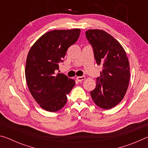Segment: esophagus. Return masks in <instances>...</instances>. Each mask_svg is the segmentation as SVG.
<instances>
[{"label":"esophagus","mask_w":148,"mask_h":148,"mask_svg":"<svg viewBox=\"0 0 148 148\" xmlns=\"http://www.w3.org/2000/svg\"><path fill=\"white\" fill-rule=\"evenodd\" d=\"M85 78H86V77L85 76H78V77H76V80L79 82H81L82 81L84 80Z\"/></svg>","instance_id":"1"}]
</instances>
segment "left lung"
I'll use <instances>...</instances> for the list:
<instances>
[{"instance_id":"1","label":"left lung","mask_w":148,"mask_h":148,"mask_svg":"<svg viewBox=\"0 0 148 148\" xmlns=\"http://www.w3.org/2000/svg\"><path fill=\"white\" fill-rule=\"evenodd\" d=\"M86 34L93 48L97 64L102 66L96 87L90 93L99 107L110 109L122 101L128 89V57L119 42L103 30H87Z\"/></svg>"}]
</instances>
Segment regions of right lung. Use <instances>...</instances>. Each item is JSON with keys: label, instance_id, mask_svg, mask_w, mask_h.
Returning <instances> with one entry per match:
<instances>
[{"label": "right lung", "instance_id": "1", "mask_svg": "<svg viewBox=\"0 0 148 148\" xmlns=\"http://www.w3.org/2000/svg\"><path fill=\"white\" fill-rule=\"evenodd\" d=\"M79 29L53 30L42 35L27 57L25 77L32 97L42 108L54 112L66 103V95L75 86L74 79L56 74L69 47L79 38Z\"/></svg>", "mask_w": 148, "mask_h": 148}]
</instances>
